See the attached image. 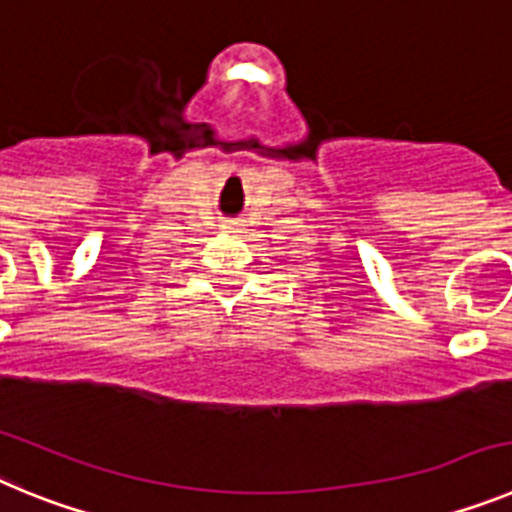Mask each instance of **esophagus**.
Returning <instances> with one entry per match:
<instances>
[{"mask_svg":"<svg viewBox=\"0 0 512 512\" xmlns=\"http://www.w3.org/2000/svg\"><path fill=\"white\" fill-rule=\"evenodd\" d=\"M223 228H225V230H235V225L228 223V225H223Z\"/></svg>","mask_w":512,"mask_h":512,"instance_id":"1","label":"esophagus"}]
</instances>
